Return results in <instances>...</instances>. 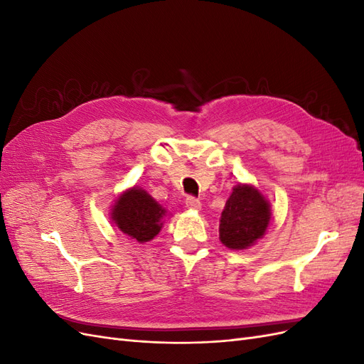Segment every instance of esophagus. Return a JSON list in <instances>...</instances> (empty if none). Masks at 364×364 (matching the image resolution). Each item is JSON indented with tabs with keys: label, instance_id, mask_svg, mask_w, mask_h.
Wrapping results in <instances>:
<instances>
[{
	"label": "esophagus",
	"instance_id": "34e87169",
	"mask_svg": "<svg viewBox=\"0 0 364 364\" xmlns=\"http://www.w3.org/2000/svg\"><path fill=\"white\" fill-rule=\"evenodd\" d=\"M185 205L188 206L190 209H196V211H199L200 206H202L200 200H199V199H196V197H191V196H190V197H186Z\"/></svg>",
	"mask_w": 364,
	"mask_h": 364
}]
</instances>
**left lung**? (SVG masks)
<instances>
[{"mask_svg": "<svg viewBox=\"0 0 364 364\" xmlns=\"http://www.w3.org/2000/svg\"><path fill=\"white\" fill-rule=\"evenodd\" d=\"M270 218L267 197L257 186L238 183L228 197L220 217V241L232 250L249 249L266 234Z\"/></svg>", "mask_w": 364, "mask_h": 364, "instance_id": "8db88e82", "label": "left lung"}]
</instances>
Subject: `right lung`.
Here are the masks:
<instances>
[{
    "label": "right lung",
    "instance_id": "obj_1",
    "mask_svg": "<svg viewBox=\"0 0 364 364\" xmlns=\"http://www.w3.org/2000/svg\"><path fill=\"white\" fill-rule=\"evenodd\" d=\"M109 215L121 232L142 245L161 232L167 209L135 185L117 197Z\"/></svg>",
    "mask_w": 364,
    "mask_h": 364
}]
</instances>
